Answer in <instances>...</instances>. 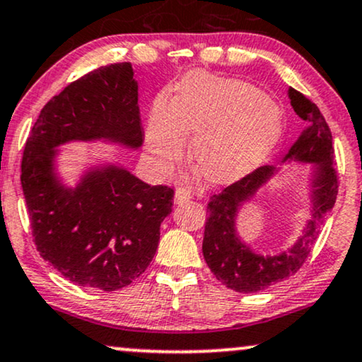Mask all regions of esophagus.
Here are the masks:
<instances>
[{
	"instance_id": "34e87169",
	"label": "esophagus",
	"mask_w": 362,
	"mask_h": 362,
	"mask_svg": "<svg viewBox=\"0 0 362 362\" xmlns=\"http://www.w3.org/2000/svg\"><path fill=\"white\" fill-rule=\"evenodd\" d=\"M173 199H175V204H185L192 199V192L187 189H177L175 197H173Z\"/></svg>"
}]
</instances>
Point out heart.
Listing matches in <instances>:
<instances>
[{
  "instance_id": "1",
  "label": "heart",
  "mask_w": 362,
  "mask_h": 362,
  "mask_svg": "<svg viewBox=\"0 0 362 362\" xmlns=\"http://www.w3.org/2000/svg\"><path fill=\"white\" fill-rule=\"evenodd\" d=\"M195 134L192 160L205 180L230 184L262 165L284 134L276 102L249 81L190 73L175 102L160 97L150 113L147 140L155 162L172 168Z\"/></svg>"
}]
</instances>
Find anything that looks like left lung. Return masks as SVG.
<instances>
[{
    "label": "left lung",
    "instance_id": "8db88e82",
    "mask_svg": "<svg viewBox=\"0 0 362 362\" xmlns=\"http://www.w3.org/2000/svg\"><path fill=\"white\" fill-rule=\"evenodd\" d=\"M291 105L294 112L308 123L303 135L292 145L286 158L294 157L300 162L315 163L317 173L314 178V218L309 222L305 234L297 240L289 252L281 255L254 254L237 239L234 221L239 205L250 199L262 184L271 178L276 168L262 165L247 173L240 180L226 187L222 192L210 197L207 205L209 217L205 221L202 252L209 269L223 286L235 292L252 294L286 281L303 267L308 260L322 218L336 202L339 177L334 167L332 135L327 122L315 107V103L294 88H289Z\"/></svg>",
    "mask_w": 362,
    "mask_h": 362
}]
</instances>
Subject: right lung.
<instances>
[{
    "label": "right lung",
    "mask_w": 362,
    "mask_h": 362,
    "mask_svg": "<svg viewBox=\"0 0 362 362\" xmlns=\"http://www.w3.org/2000/svg\"><path fill=\"white\" fill-rule=\"evenodd\" d=\"M93 139L134 148L144 141L130 63L100 66L54 95L31 128L21 158L36 250L73 284L112 292L152 262L173 190L145 184L120 167L93 170L75 190L63 189L53 173V148Z\"/></svg>",
    "instance_id": "1"
}]
</instances>
